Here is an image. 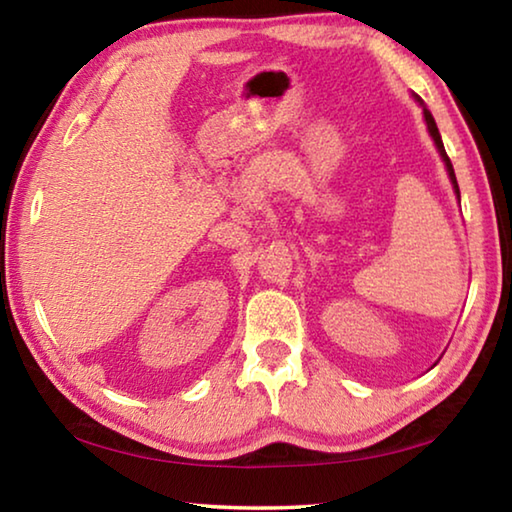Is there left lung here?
Wrapping results in <instances>:
<instances>
[{
    "instance_id": "obj_1",
    "label": "left lung",
    "mask_w": 512,
    "mask_h": 512,
    "mask_svg": "<svg viewBox=\"0 0 512 512\" xmlns=\"http://www.w3.org/2000/svg\"><path fill=\"white\" fill-rule=\"evenodd\" d=\"M422 110H424V119H427V126H429V133H431V137H433V142H436L438 151H440V155H443V160H445V164H447V171H449V178H452V185H454V189H456L458 198H461V192H458V183H456V173H454V167H452V160H449V155H447L445 146H443V140H440L436 119H433V115H431V112H429L427 108H422Z\"/></svg>"
}]
</instances>
